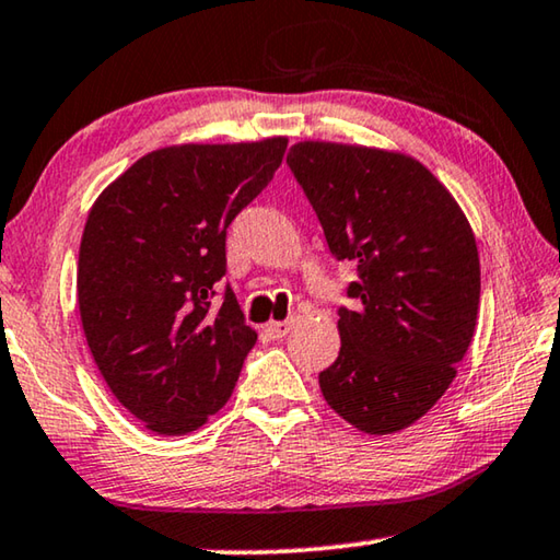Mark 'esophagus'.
I'll return each instance as SVG.
<instances>
[{
  "instance_id": "esophagus-1",
  "label": "esophagus",
  "mask_w": 560,
  "mask_h": 560,
  "mask_svg": "<svg viewBox=\"0 0 560 560\" xmlns=\"http://www.w3.org/2000/svg\"><path fill=\"white\" fill-rule=\"evenodd\" d=\"M291 328H294V318H287V322H269L266 324V334H269L271 339H281V336H287Z\"/></svg>"
}]
</instances>
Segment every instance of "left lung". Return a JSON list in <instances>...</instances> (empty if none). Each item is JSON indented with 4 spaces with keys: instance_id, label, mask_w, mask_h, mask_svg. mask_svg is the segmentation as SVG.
<instances>
[{
    "instance_id": "left-lung-1",
    "label": "left lung",
    "mask_w": 560,
    "mask_h": 560,
    "mask_svg": "<svg viewBox=\"0 0 560 560\" xmlns=\"http://www.w3.org/2000/svg\"><path fill=\"white\" fill-rule=\"evenodd\" d=\"M287 162L322 221L328 252L359 269L339 308L341 351L318 374L353 429L386 436L446 394L471 346L481 264L474 229L419 159L299 141Z\"/></svg>"
}]
</instances>
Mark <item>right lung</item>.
<instances>
[{"instance_id":"right-lung-1","label":"right lung","mask_w":560,"mask_h":560,"mask_svg":"<svg viewBox=\"0 0 560 560\" xmlns=\"http://www.w3.org/2000/svg\"><path fill=\"white\" fill-rule=\"evenodd\" d=\"M287 137L176 144L149 152L89 211L77 299L96 369L127 411L162 436H184L232 396L256 331L226 273V229L259 197Z\"/></svg>"}]
</instances>
